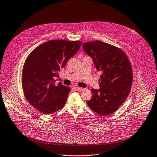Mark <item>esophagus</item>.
<instances>
[{
	"label": "esophagus",
	"instance_id": "obj_1",
	"mask_svg": "<svg viewBox=\"0 0 157 157\" xmlns=\"http://www.w3.org/2000/svg\"><path fill=\"white\" fill-rule=\"evenodd\" d=\"M76 90L78 91H82L84 90V88H81V87H76Z\"/></svg>",
	"mask_w": 157,
	"mask_h": 157
}]
</instances>
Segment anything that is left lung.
<instances>
[{
    "label": "left lung",
    "instance_id": "8db88e82",
    "mask_svg": "<svg viewBox=\"0 0 157 157\" xmlns=\"http://www.w3.org/2000/svg\"><path fill=\"white\" fill-rule=\"evenodd\" d=\"M96 69L102 71L100 89H92V96L87 101L89 107L99 115L107 116L115 112L130 93L133 75L131 63L120 48L99 40L82 44Z\"/></svg>",
    "mask_w": 157,
    "mask_h": 157
}]
</instances>
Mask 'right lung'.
Wrapping results in <instances>:
<instances>
[{"label": "right lung", "instance_id": "1", "mask_svg": "<svg viewBox=\"0 0 157 157\" xmlns=\"http://www.w3.org/2000/svg\"><path fill=\"white\" fill-rule=\"evenodd\" d=\"M81 41L51 40L34 48L26 59L22 73L24 94L29 102L44 114L65 105L70 89L55 77L79 50Z\"/></svg>", "mask_w": 157, "mask_h": 157}]
</instances>
